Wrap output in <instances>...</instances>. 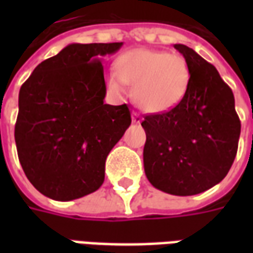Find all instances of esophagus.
I'll list each match as a JSON object with an SVG mask.
<instances>
[{
  "mask_svg": "<svg viewBox=\"0 0 253 253\" xmlns=\"http://www.w3.org/2000/svg\"><path fill=\"white\" fill-rule=\"evenodd\" d=\"M142 116H141V114H139V112H135V111H134V112H132V123H137V125H139V123H141V122H142Z\"/></svg>",
  "mask_w": 253,
  "mask_h": 253,
  "instance_id": "1",
  "label": "esophagus"
}]
</instances>
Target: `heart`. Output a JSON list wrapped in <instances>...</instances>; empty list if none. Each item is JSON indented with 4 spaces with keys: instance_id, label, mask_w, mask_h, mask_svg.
I'll use <instances>...</instances> for the list:
<instances>
[{
    "instance_id": "b5f03b06",
    "label": "heart",
    "mask_w": 253,
    "mask_h": 253,
    "mask_svg": "<svg viewBox=\"0 0 253 253\" xmlns=\"http://www.w3.org/2000/svg\"><path fill=\"white\" fill-rule=\"evenodd\" d=\"M116 70L107 74L108 88L118 94L127 93L132 84V97L148 112H165L175 108L190 85V67L177 54L134 48L118 57Z\"/></svg>"
}]
</instances>
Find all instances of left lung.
Returning <instances> with one entry per match:
<instances>
[{"instance_id": "obj_1", "label": "left lung", "mask_w": 253, "mask_h": 253, "mask_svg": "<svg viewBox=\"0 0 253 253\" xmlns=\"http://www.w3.org/2000/svg\"><path fill=\"white\" fill-rule=\"evenodd\" d=\"M190 67V85L175 108L146 115L143 167L148 180L170 195L211 188L228 175L241 123L232 89L217 69L184 44L173 46Z\"/></svg>"}]
</instances>
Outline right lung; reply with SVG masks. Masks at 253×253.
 Here are the masks:
<instances>
[{"label": "right lung", "instance_id": "obj_1", "mask_svg": "<svg viewBox=\"0 0 253 253\" xmlns=\"http://www.w3.org/2000/svg\"><path fill=\"white\" fill-rule=\"evenodd\" d=\"M123 43H72L35 67L19 93L14 141L31 184L67 202L99 190L105 160L131 125L127 104H104L101 58Z\"/></svg>", "mask_w": 253, "mask_h": 253}]
</instances>
